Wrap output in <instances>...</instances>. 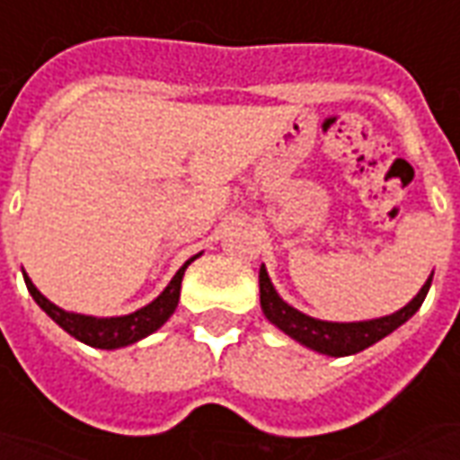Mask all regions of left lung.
Masks as SVG:
<instances>
[{
    "label": "left lung",
    "mask_w": 460,
    "mask_h": 460,
    "mask_svg": "<svg viewBox=\"0 0 460 460\" xmlns=\"http://www.w3.org/2000/svg\"><path fill=\"white\" fill-rule=\"evenodd\" d=\"M431 279H434V273H431ZM431 279L426 280L424 288L416 293V298L409 305H404L399 313L386 315V318L367 320V323H325V320L308 318V315H303L296 308H290L288 303H283L276 288H273L266 269H261V308H263L266 318L273 325H279L286 335L298 340L300 345L310 347L315 352H323V355L345 357L375 345L382 338H386L389 332H394L399 325H404L406 320L421 308L426 293L431 288Z\"/></svg>",
    "instance_id": "1"
}]
</instances>
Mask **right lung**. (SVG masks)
I'll use <instances>...</instances> for the list:
<instances>
[{"label": "right lung", "instance_id": "1", "mask_svg": "<svg viewBox=\"0 0 460 460\" xmlns=\"http://www.w3.org/2000/svg\"><path fill=\"white\" fill-rule=\"evenodd\" d=\"M197 259V256H194ZM190 259L180 270L177 276L170 280V286L162 290V296L157 300H152L150 305H145L132 315H122V318H88V315H74V313H66V310L56 308L51 300H46L39 290L34 288V283L26 279V288L31 293V298L36 300V305L44 310L49 318L54 320L56 325L74 335L75 340H81L85 345L101 347V349H115V347H125L137 342V340L147 338L150 332L160 328L167 323L177 303H180V288H181V276L184 269L190 266Z\"/></svg>", "mask_w": 460, "mask_h": 460}]
</instances>
